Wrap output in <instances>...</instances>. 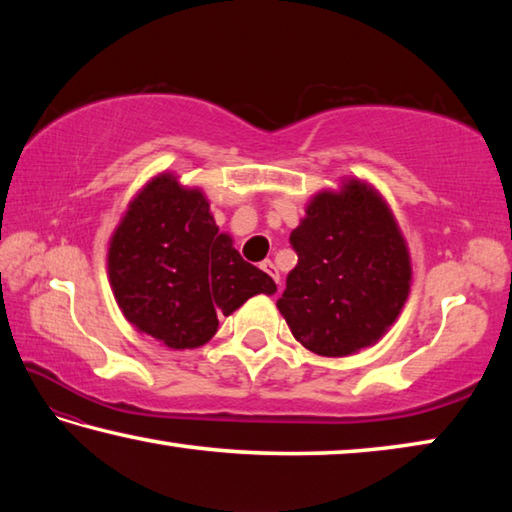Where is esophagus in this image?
I'll return each instance as SVG.
<instances>
[{
	"instance_id": "obj_1",
	"label": "esophagus",
	"mask_w": 512,
	"mask_h": 512,
	"mask_svg": "<svg viewBox=\"0 0 512 512\" xmlns=\"http://www.w3.org/2000/svg\"><path fill=\"white\" fill-rule=\"evenodd\" d=\"M259 266H262V271H266L268 275H271V277H273V280H275V284H280V273H277V268H275V264L271 262V259H264V262H262V264H259Z\"/></svg>"
}]
</instances>
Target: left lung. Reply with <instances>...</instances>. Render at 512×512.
Segmentation results:
<instances>
[{"mask_svg": "<svg viewBox=\"0 0 512 512\" xmlns=\"http://www.w3.org/2000/svg\"><path fill=\"white\" fill-rule=\"evenodd\" d=\"M298 264L277 309L307 350L345 357L375 343L404 307L411 264L391 210L363 183L323 192L289 237Z\"/></svg>", "mask_w": 512, "mask_h": 512, "instance_id": "1", "label": "left lung"}]
</instances>
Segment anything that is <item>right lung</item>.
Wrapping results in <instances>:
<instances>
[{"label":"right lung","instance_id":"add662e5","mask_svg":"<svg viewBox=\"0 0 512 512\" xmlns=\"http://www.w3.org/2000/svg\"><path fill=\"white\" fill-rule=\"evenodd\" d=\"M110 284L128 323L173 350L198 348L257 293L277 291L221 235L198 189L160 176L142 189L115 230Z\"/></svg>","mask_w":512,"mask_h":512}]
</instances>
